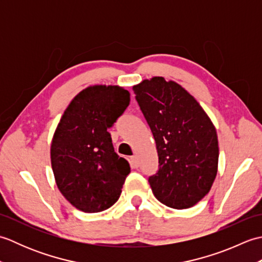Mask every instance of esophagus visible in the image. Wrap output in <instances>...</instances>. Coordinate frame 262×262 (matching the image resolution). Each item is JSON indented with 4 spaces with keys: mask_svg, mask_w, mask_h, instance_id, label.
Masks as SVG:
<instances>
[{
    "mask_svg": "<svg viewBox=\"0 0 262 262\" xmlns=\"http://www.w3.org/2000/svg\"><path fill=\"white\" fill-rule=\"evenodd\" d=\"M129 161H130V164L133 168H138V166H140V162H138V159L135 157V155L134 157H130Z\"/></svg>",
    "mask_w": 262,
    "mask_h": 262,
    "instance_id": "obj_1",
    "label": "esophagus"
}]
</instances>
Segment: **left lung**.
<instances>
[{
    "mask_svg": "<svg viewBox=\"0 0 262 262\" xmlns=\"http://www.w3.org/2000/svg\"><path fill=\"white\" fill-rule=\"evenodd\" d=\"M157 143L159 169L148 177L155 198L168 207H192L210 190L219 164L216 129L191 94L163 77L133 86Z\"/></svg>",
    "mask_w": 262,
    "mask_h": 262,
    "instance_id": "8db88e82",
    "label": "left lung"
}]
</instances>
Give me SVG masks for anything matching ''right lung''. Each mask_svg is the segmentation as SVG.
I'll return each mask as SVG.
<instances>
[{
  "label": "right lung",
  "instance_id": "1",
  "mask_svg": "<svg viewBox=\"0 0 262 262\" xmlns=\"http://www.w3.org/2000/svg\"><path fill=\"white\" fill-rule=\"evenodd\" d=\"M129 101V92L119 86L86 88L72 100L55 132V180L63 196L84 213L111 207L129 174V163L115 152L108 133Z\"/></svg>",
  "mask_w": 262,
  "mask_h": 262
}]
</instances>
